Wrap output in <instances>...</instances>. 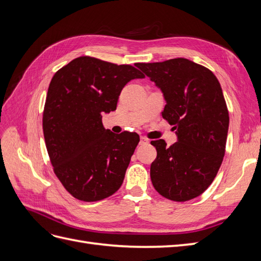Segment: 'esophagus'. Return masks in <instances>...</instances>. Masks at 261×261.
I'll return each instance as SVG.
<instances>
[{"instance_id":"esophagus-1","label":"esophagus","mask_w":261,"mask_h":261,"mask_svg":"<svg viewBox=\"0 0 261 261\" xmlns=\"http://www.w3.org/2000/svg\"><path fill=\"white\" fill-rule=\"evenodd\" d=\"M139 144L143 145V146H144V145H148V144H149V139L146 138V137H144V136H141V137H140Z\"/></svg>"}]
</instances>
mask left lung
Listing matches in <instances>:
<instances>
[{
  "mask_svg": "<svg viewBox=\"0 0 261 261\" xmlns=\"http://www.w3.org/2000/svg\"><path fill=\"white\" fill-rule=\"evenodd\" d=\"M136 66L162 90V117L177 135L170 147L163 139L151 141L152 185L173 201L196 198L217 176L225 153L230 117L222 88L209 68L184 58Z\"/></svg>",
  "mask_w": 261,
  "mask_h": 261,
  "instance_id": "8db88e82",
  "label": "left lung"
}]
</instances>
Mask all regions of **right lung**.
<instances>
[{"label": "right lung", "instance_id": "1", "mask_svg": "<svg viewBox=\"0 0 261 261\" xmlns=\"http://www.w3.org/2000/svg\"><path fill=\"white\" fill-rule=\"evenodd\" d=\"M144 77L132 65L92 57L70 61L52 77L42 116L45 146L55 175L76 199L102 200L121 187L139 135L106 129L102 113L114 111L126 84Z\"/></svg>", "mask_w": 261, "mask_h": 261}]
</instances>
